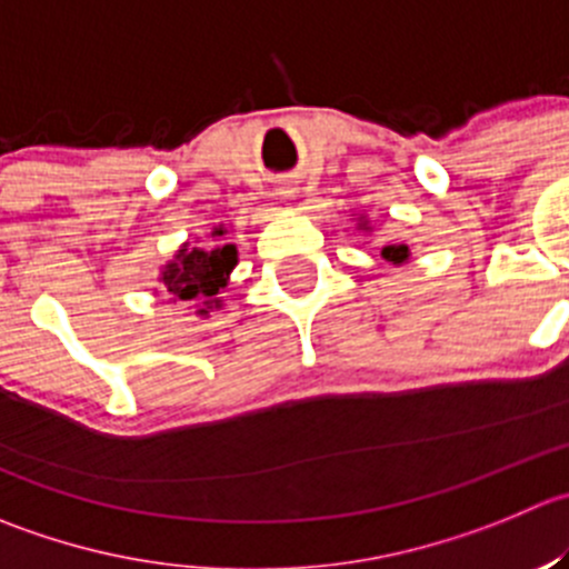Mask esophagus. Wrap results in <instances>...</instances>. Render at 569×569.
<instances>
[{
	"label": "esophagus",
	"instance_id": "esophagus-1",
	"mask_svg": "<svg viewBox=\"0 0 569 569\" xmlns=\"http://www.w3.org/2000/svg\"><path fill=\"white\" fill-rule=\"evenodd\" d=\"M280 194H283L286 200H291V197H295V189H286V191H280Z\"/></svg>",
	"mask_w": 569,
	"mask_h": 569
}]
</instances>
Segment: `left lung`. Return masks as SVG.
<instances>
[{
  "label": "left lung",
  "mask_w": 569,
  "mask_h": 569,
  "mask_svg": "<svg viewBox=\"0 0 569 569\" xmlns=\"http://www.w3.org/2000/svg\"><path fill=\"white\" fill-rule=\"evenodd\" d=\"M380 256L391 263H406L411 252H408L406 244H389V247H383V252H380Z\"/></svg>",
  "instance_id": "1"
}]
</instances>
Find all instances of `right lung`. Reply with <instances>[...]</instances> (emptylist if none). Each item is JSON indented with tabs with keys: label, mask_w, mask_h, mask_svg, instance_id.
<instances>
[{
	"label": "right lung",
	"mask_w": 569,
	"mask_h": 569,
	"mask_svg": "<svg viewBox=\"0 0 569 569\" xmlns=\"http://www.w3.org/2000/svg\"><path fill=\"white\" fill-rule=\"evenodd\" d=\"M228 233L224 228H213V239H222ZM239 263V250L236 244H208V247H189L183 244L161 269V283L172 300L183 302H200L197 313L206 317L211 308L222 306L219 300V289L228 286L230 272Z\"/></svg>",
	"instance_id": "1"
}]
</instances>
